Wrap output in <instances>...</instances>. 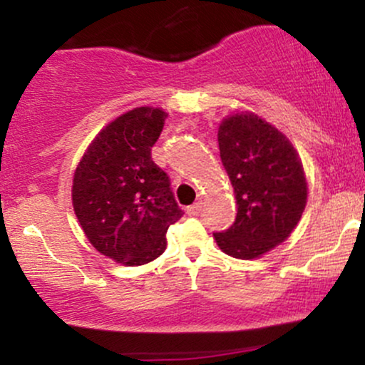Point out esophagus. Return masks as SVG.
Here are the masks:
<instances>
[{
  "mask_svg": "<svg viewBox=\"0 0 365 365\" xmlns=\"http://www.w3.org/2000/svg\"><path fill=\"white\" fill-rule=\"evenodd\" d=\"M200 209H202V202H200V200H199V202H195V204H192V206H188L187 207V212L190 216H197L200 212Z\"/></svg>",
  "mask_w": 365,
  "mask_h": 365,
  "instance_id": "obj_1",
  "label": "esophagus"
}]
</instances>
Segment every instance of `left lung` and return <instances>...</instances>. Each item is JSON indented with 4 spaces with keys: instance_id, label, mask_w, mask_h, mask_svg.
Returning a JSON list of instances; mask_svg holds the SVG:
<instances>
[{
    "instance_id": "obj_1",
    "label": "left lung",
    "mask_w": 365,
    "mask_h": 365,
    "mask_svg": "<svg viewBox=\"0 0 365 365\" xmlns=\"http://www.w3.org/2000/svg\"><path fill=\"white\" fill-rule=\"evenodd\" d=\"M220 156L237 199L235 223L212 233L237 259H255L290 237L307 204L302 161L290 140L252 113L221 121Z\"/></svg>"
}]
</instances>
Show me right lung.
I'll use <instances>...</instances> for the list:
<instances>
[{
    "mask_svg": "<svg viewBox=\"0 0 365 365\" xmlns=\"http://www.w3.org/2000/svg\"><path fill=\"white\" fill-rule=\"evenodd\" d=\"M166 116L142 106L113 120L73 175V211L83 233L96 250L127 266L165 252L170 225L183 216L168 175L150 156Z\"/></svg>",
    "mask_w": 365,
    "mask_h": 365,
    "instance_id": "1",
    "label": "right lung"
}]
</instances>
